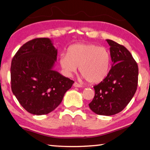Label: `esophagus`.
I'll use <instances>...</instances> for the list:
<instances>
[{
  "label": "esophagus",
  "instance_id": "34e87169",
  "mask_svg": "<svg viewBox=\"0 0 150 150\" xmlns=\"http://www.w3.org/2000/svg\"><path fill=\"white\" fill-rule=\"evenodd\" d=\"M73 86H74L75 87H82L83 85L79 84V83H78L77 82H75L74 84H73Z\"/></svg>",
  "mask_w": 150,
  "mask_h": 150
}]
</instances>
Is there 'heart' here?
Returning <instances> with one entry per match:
<instances>
[{
  "label": "heart",
  "instance_id": "1",
  "mask_svg": "<svg viewBox=\"0 0 150 150\" xmlns=\"http://www.w3.org/2000/svg\"><path fill=\"white\" fill-rule=\"evenodd\" d=\"M110 55L105 47L93 44H75L67 54L60 55L59 64L66 74L79 72L88 82L98 83L107 77L110 68Z\"/></svg>",
  "mask_w": 150,
  "mask_h": 150
}]
</instances>
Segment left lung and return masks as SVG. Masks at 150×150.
<instances>
[{
    "label": "left lung",
    "instance_id": "1",
    "mask_svg": "<svg viewBox=\"0 0 150 150\" xmlns=\"http://www.w3.org/2000/svg\"><path fill=\"white\" fill-rule=\"evenodd\" d=\"M110 45L112 65L105 79L94 86L95 96L88 104L96 115L111 116L120 112L135 94L138 80V67L130 52L111 40Z\"/></svg>",
    "mask_w": 150,
    "mask_h": 150
}]
</instances>
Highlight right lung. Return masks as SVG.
I'll return each instance as SVG.
<instances>
[{
  "mask_svg": "<svg viewBox=\"0 0 150 150\" xmlns=\"http://www.w3.org/2000/svg\"><path fill=\"white\" fill-rule=\"evenodd\" d=\"M57 50L49 38L26 42L12 58L11 88L25 110L35 115L56 108L74 81L53 69Z\"/></svg>",
  "mask_w": 150,
  "mask_h": 150,
  "instance_id": "1",
  "label": "right lung"
}]
</instances>
